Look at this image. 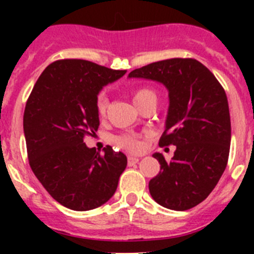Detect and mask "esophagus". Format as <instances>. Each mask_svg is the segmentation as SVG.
Returning <instances> with one entry per match:
<instances>
[{"label": "esophagus", "mask_w": 254, "mask_h": 254, "mask_svg": "<svg viewBox=\"0 0 254 254\" xmlns=\"http://www.w3.org/2000/svg\"><path fill=\"white\" fill-rule=\"evenodd\" d=\"M138 160L140 159L136 158V156H128V165L131 167V165H134V164H137Z\"/></svg>", "instance_id": "obj_1"}]
</instances>
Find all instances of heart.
Instances as JSON below:
<instances>
[{
	"label": "heart",
	"mask_w": 254,
	"mask_h": 254,
	"mask_svg": "<svg viewBox=\"0 0 254 254\" xmlns=\"http://www.w3.org/2000/svg\"><path fill=\"white\" fill-rule=\"evenodd\" d=\"M132 100H133L136 107L140 108L145 103L158 102V94L151 87H138V89L133 90V93H132ZM95 107L99 117H104L108 109V99L104 93H100L98 95ZM116 143L118 146L133 152L140 151L141 147H142V142H141L140 137L134 136V134H121V136L116 137Z\"/></svg>",
	"instance_id": "obj_1"
}]
</instances>
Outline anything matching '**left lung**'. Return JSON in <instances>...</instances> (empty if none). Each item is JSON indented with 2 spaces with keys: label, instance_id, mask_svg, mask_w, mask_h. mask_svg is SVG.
<instances>
[{
  "label": "left lung",
  "instance_id": "left-lung-1",
  "mask_svg": "<svg viewBox=\"0 0 254 254\" xmlns=\"http://www.w3.org/2000/svg\"><path fill=\"white\" fill-rule=\"evenodd\" d=\"M128 77L161 82L169 91L159 146L174 145L177 150L170 161L154 154L160 172L149 182V190L164 207L190 210L207 198L228 164L232 126L225 90L193 58L159 61L133 69Z\"/></svg>",
  "mask_w": 254,
  "mask_h": 254
}]
</instances>
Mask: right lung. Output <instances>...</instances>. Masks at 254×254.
Wrapping results in <instances>:
<instances>
[{
	"mask_svg": "<svg viewBox=\"0 0 254 254\" xmlns=\"http://www.w3.org/2000/svg\"><path fill=\"white\" fill-rule=\"evenodd\" d=\"M85 60H58L35 82L24 112L30 168L61 205L75 211L99 207L114 194L127 158L111 146L103 154L84 138L99 127L96 98L100 89L122 77Z\"/></svg>",
	"mask_w": 254,
	"mask_h": 254,
	"instance_id": "obj_1",
	"label": "right lung"
}]
</instances>
